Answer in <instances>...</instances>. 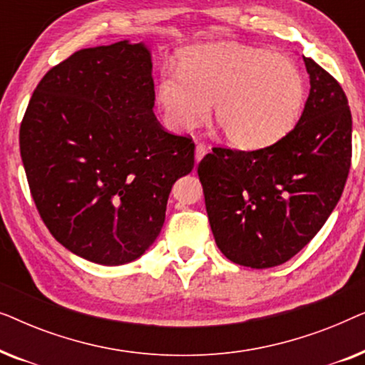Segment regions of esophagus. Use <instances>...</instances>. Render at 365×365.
<instances>
[{
  "instance_id": "obj_1",
  "label": "esophagus",
  "mask_w": 365,
  "mask_h": 365,
  "mask_svg": "<svg viewBox=\"0 0 365 365\" xmlns=\"http://www.w3.org/2000/svg\"><path fill=\"white\" fill-rule=\"evenodd\" d=\"M207 151H209V149L204 146V144H197V146H196V163L201 161V159L207 154Z\"/></svg>"
}]
</instances>
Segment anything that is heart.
I'll use <instances>...</instances> for the list:
<instances>
[{"mask_svg":"<svg viewBox=\"0 0 365 365\" xmlns=\"http://www.w3.org/2000/svg\"><path fill=\"white\" fill-rule=\"evenodd\" d=\"M306 81L289 56L236 43L189 48L179 71L156 88L164 124L176 133L201 126L214 104L224 138L239 149H261L282 139L301 118Z\"/></svg>","mask_w":365,"mask_h":365,"instance_id":"1","label":"heart"}]
</instances>
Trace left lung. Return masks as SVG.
I'll use <instances>...</instances> for the list:
<instances>
[{"instance_id":"left-lung-1","label":"left lung","mask_w":365,"mask_h":365,"mask_svg":"<svg viewBox=\"0 0 365 365\" xmlns=\"http://www.w3.org/2000/svg\"><path fill=\"white\" fill-rule=\"evenodd\" d=\"M311 91L291 133L256 151L214 148L197 166L217 247L229 261L267 269L289 261L337 206L352 158L346 93L311 58Z\"/></svg>"}]
</instances>
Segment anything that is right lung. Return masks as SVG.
<instances>
[{
	"instance_id": "obj_1",
	"label": "right lung",
	"mask_w": 365,
	"mask_h": 365,
	"mask_svg": "<svg viewBox=\"0 0 365 365\" xmlns=\"http://www.w3.org/2000/svg\"><path fill=\"white\" fill-rule=\"evenodd\" d=\"M151 51L128 39L81 49L49 69L19 128L31 196L68 251L103 266L156 241L194 143L154 116Z\"/></svg>"
}]
</instances>
